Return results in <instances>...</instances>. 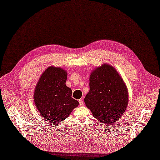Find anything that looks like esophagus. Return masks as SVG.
<instances>
[{"mask_svg": "<svg viewBox=\"0 0 160 160\" xmlns=\"http://www.w3.org/2000/svg\"><path fill=\"white\" fill-rule=\"evenodd\" d=\"M78 102H79L80 105L81 107H82V106H83V105H84V103H83V100L82 99H80V100H78Z\"/></svg>", "mask_w": 160, "mask_h": 160, "instance_id": "34e87169", "label": "esophagus"}]
</instances>
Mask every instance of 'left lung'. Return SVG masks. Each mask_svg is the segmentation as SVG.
Instances as JSON below:
<instances>
[{"label":"left lung","mask_w":160,"mask_h":160,"mask_svg":"<svg viewBox=\"0 0 160 160\" xmlns=\"http://www.w3.org/2000/svg\"><path fill=\"white\" fill-rule=\"evenodd\" d=\"M128 102L127 86L120 74L109 64L96 68L89 76V91L85 103L102 123L112 125L122 117Z\"/></svg>","instance_id":"left-lung-1"}]
</instances>
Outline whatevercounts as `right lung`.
Segmentation results:
<instances>
[{"label":"right lung","mask_w":160,"mask_h":160,"mask_svg":"<svg viewBox=\"0 0 160 160\" xmlns=\"http://www.w3.org/2000/svg\"><path fill=\"white\" fill-rule=\"evenodd\" d=\"M67 74L60 67H48L41 74L34 91L37 110L52 125L63 121L79 105L72 98L71 89L66 85Z\"/></svg>","instance_id":"obj_1"}]
</instances>
